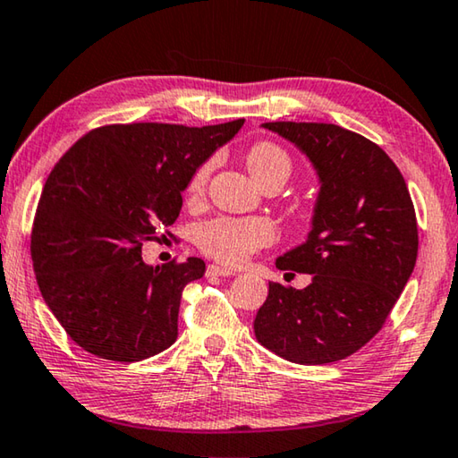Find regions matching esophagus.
<instances>
[{"instance_id": "esophagus-1", "label": "esophagus", "mask_w": 458, "mask_h": 458, "mask_svg": "<svg viewBox=\"0 0 458 458\" xmlns=\"http://www.w3.org/2000/svg\"><path fill=\"white\" fill-rule=\"evenodd\" d=\"M208 276H234L236 270L228 268V267H218V265H210L206 270Z\"/></svg>"}]
</instances>
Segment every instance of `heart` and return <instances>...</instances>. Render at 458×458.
I'll list each match as a JSON object with an SVG mask.
<instances>
[{"mask_svg":"<svg viewBox=\"0 0 458 458\" xmlns=\"http://www.w3.org/2000/svg\"><path fill=\"white\" fill-rule=\"evenodd\" d=\"M212 165V161H206L191 174L188 182V196L191 199L199 198L206 191ZM246 165L262 188L270 183L281 188L289 182L294 169L291 153L270 139H260V141L248 147ZM297 212L299 216H309V210L303 206H299ZM275 236V224L260 218V216H254V218L220 216V218L201 224L198 228V246L208 257L220 260L224 265H242L254 252L273 242Z\"/></svg>","mask_w":458,"mask_h":458,"instance_id":"b5f03b06","label":"heart"}]
</instances>
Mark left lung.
Wrapping results in <instances>:
<instances>
[{"mask_svg":"<svg viewBox=\"0 0 458 458\" xmlns=\"http://www.w3.org/2000/svg\"><path fill=\"white\" fill-rule=\"evenodd\" d=\"M319 174L321 191L305 244L276 260L311 275L293 289L268 283L254 333L281 358L323 366L361 350L384 327L412 275L418 224L408 185L382 147L331 123H265Z\"/></svg>","mask_w":458,"mask_h":458,"instance_id":"1","label":"left lung"}]
</instances>
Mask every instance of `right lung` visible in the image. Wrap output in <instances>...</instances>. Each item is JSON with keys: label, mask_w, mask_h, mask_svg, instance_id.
<instances>
[{"label": "right lung", "mask_w": 458, "mask_h": 458, "mask_svg": "<svg viewBox=\"0 0 458 458\" xmlns=\"http://www.w3.org/2000/svg\"><path fill=\"white\" fill-rule=\"evenodd\" d=\"M242 125H103L54 165L30 250L46 305L84 352L141 361L177 339L182 293L206 262L149 267L141 246L169 234L191 174Z\"/></svg>", "instance_id": "right-lung-1"}]
</instances>
